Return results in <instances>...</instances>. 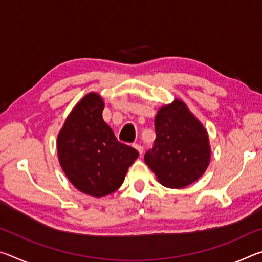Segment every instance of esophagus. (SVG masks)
<instances>
[{
  "mask_svg": "<svg viewBox=\"0 0 262 262\" xmlns=\"http://www.w3.org/2000/svg\"><path fill=\"white\" fill-rule=\"evenodd\" d=\"M134 148H136V150H137V151L140 152V155L143 154V147H142L141 144H137V143H135V144H134Z\"/></svg>",
  "mask_w": 262,
  "mask_h": 262,
  "instance_id": "esophagus-1",
  "label": "esophagus"
}]
</instances>
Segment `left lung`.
Instances as JSON below:
<instances>
[{
    "label": "left lung",
    "instance_id": "obj_1",
    "mask_svg": "<svg viewBox=\"0 0 262 262\" xmlns=\"http://www.w3.org/2000/svg\"><path fill=\"white\" fill-rule=\"evenodd\" d=\"M152 149L144 161L162 185L183 188L205 173L210 161L207 130L181 100L164 106L155 118Z\"/></svg>",
    "mask_w": 262,
    "mask_h": 262
}]
</instances>
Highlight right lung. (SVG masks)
<instances>
[{"label":"right lung","instance_id":"1","mask_svg":"<svg viewBox=\"0 0 262 262\" xmlns=\"http://www.w3.org/2000/svg\"><path fill=\"white\" fill-rule=\"evenodd\" d=\"M99 95H86L69 114L57 136V155L75 187L92 196L117 190L135 159L137 150L117 140L103 119Z\"/></svg>","mask_w":262,"mask_h":262}]
</instances>
